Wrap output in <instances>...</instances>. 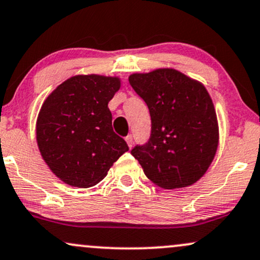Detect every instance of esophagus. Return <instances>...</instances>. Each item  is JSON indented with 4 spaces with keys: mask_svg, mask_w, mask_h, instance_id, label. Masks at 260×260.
I'll use <instances>...</instances> for the list:
<instances>
[{
    "mask_svg": "<svg viewBox=\"0 0 260 260\" xmlns=\"http://www.w3.org/2000/svg\"><path fill=\"white\" fill-rule=\"evenodd\" d=\"M125 141H126L129 147H133V135H130V134H129V135L125 137Z\"/></svg>",
    "mask_w": 260,
    "mask_h": 260,
    "instance_id": "esophagus-1",
    "label": "esophagus"
}]
</instances>
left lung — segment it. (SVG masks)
I'll use <instances>...</instances> for the list:
<instances>
[{
  "mask_svg": "<svg viewBox=\"0 0 260 260\" xmlns=\"http://www.w3.org/2000/svg\"><path fill=\"white\" fill-rule=\"evenodd\" d=\"M129 82L148 107L151 136L131 154L146 176L163 188L194 184L218 148L216 113L201 82L175 69L130 75Z\"/></svg>",
  "mask_w": 260,
  "mask_h": 260,
  "instance_id": "left-lung-1",
  "label": "left lung"
}]
</instances>
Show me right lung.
I'll return each instance as SVG.
<instances>
[{
    "label": "right lung",
    "mask_w": 260,
    "mask_h": 260,
    "mask_svg": "<svg viewBox=\"0 0 260 260\" xmlns=\"http://www.w3.org/2000/svg\"><path fill=\"white\" fill-rule=\"evenodd\" d=\"M120 87L118 78L76 75L46 99L36 123V140L52 173L75 187H91L129 151L112 127L108 102Z\"/></svg>",
    "instance_id": "1"
}]
</instances>
